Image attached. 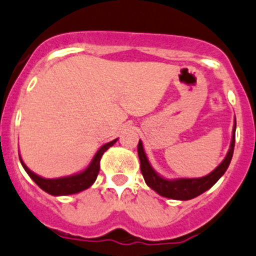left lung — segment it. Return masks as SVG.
<instances>
[{
    "instance_id": "1",
    "label": "left lung",
    "mask_w": 256,
    "mask_h": 256,
    "mask_svg": "<svg viewBox=\"0 0 256 256\" xmlns=\"http://www.w3.org/2000/svg\"><path fill=\"white\" fill-rule=\"evenodd\" d=\"M235 128H236V122L234 125V130H232V145H230V150L228 152L226 158H224L222 164L212 171L209 175L204 176L200 178H178V180H166V178L158 176L152 168L148 164V158L144 151L142 142L138 141V158H140V168L141 174H142L145 182L150 186L152 190H155L158 194L161 196L168 198V199L175 200H190L194 198L199 196L200 194L209 190L226 171L229 168V164L232 161V152H234L235 146Z\"/></svg>"
}]
</instances>
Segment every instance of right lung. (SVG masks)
<instances>
[{
	"mask_svg": "<svg viewBox=\"0 0 256 256\" xmlns=\"http://www.w3.org/2000/svg\"><path fill=\"white\" fill-rule=\"evenodd\" d=\"M118 141L112 140L111 142L104 145L100 150L98 151V154L95 155V158H92L91 164L88 165V168H86L82 172L78 174V175L68 176V178H44L41 176L36 175V174L32 172L24 162L21 161L22 166L26 170V172L28 174L30 178L40 186L44 191H46L47 194H51L57 196V195H70V194H76V192H80V191L86 190V188H90L94 182H95L96 178L98 175V171H100V160L102 154L108 150V148L114 145V144Z\"/></svg>",
	"mask_w": 256,
	"mask_h": 256,
	"instance_id": "obj_1",
	"label": "right lung"
}]
</instances>
